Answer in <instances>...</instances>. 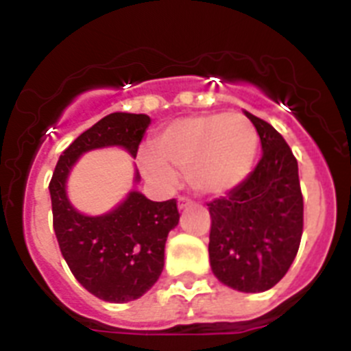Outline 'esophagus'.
<instances>
[{
    "mask_svg": "<svg viewBox=\"0 0 351 351\" xmlns=\"http://www.w3.org/2000/svg\"><path fill=\"white\" fill-rule=\"evenodd\" d=\"M190 206H191V200H190V198L179 197V200H178V207H179V210L186 209V207H190Z\"/></svg>",
    "mask_w": 351,
    "mask_h": 351,
    "instance_id": "34e87169",
    "label": "esophagus"
}]
</instances>
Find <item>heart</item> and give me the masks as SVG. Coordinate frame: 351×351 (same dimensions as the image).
Listing matches in <instances>:
<instances>
[{
    "mask_svg": "<svg viewBox=\"0 0 351 351\" xmlns=\"http://www.w3.org/2000/svg\"><path fill=\"white\" fill-rule=\"evenodd\" d=\"M154 147L156 151L141 149L137 163L158 190H173L179 184V169L197 191L221 195L250 176L258 133L243 114H197L167 125L154 138Z\"/></svg>",
    "mask_w": 351,
    "mask_h": 351,
    "instance_id": "b5f03b06",
    "label": "heart"
}]
</instances>
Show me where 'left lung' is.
<instances>
[{
	"label": "left lung",
	"instance_id": "1",
	"mask_svg": "<svg viewBox=\"0 0 351 351\" xmlns=\"http://www.w3.org/2000/svg\"><path fill=\"white\" fill-rule=\"evenodd\" d=\"M262 144L255 170L209 204V260L226 287L258 293L287 274L302 237L299 165L280 133L244 110Z\"/></svg>",
	"mask_w": 351,
	"mask_h": 351
}]
</instances>
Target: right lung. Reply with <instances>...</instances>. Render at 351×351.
I'll return each instance as SVG.
<instances>
[{"label":"right lung","mask_w":351,"mask_h":351,"mask_svg":"<svg viewBox=\"0 0 351 351\" xmlns=\"http://www.w3.org/2000/svg\"><path fill=\"white\" fill-rule=\"evenodd\" d=\"M149 125L145 114H108L64 149L49 184L61 255L75 280L105 302H130L156 283L167 237L179 223L178 204L173 198L153 202L132 190L110 210L89 216L70 202L68 178L80 156L96 149L121 147L135 158ZM138 181L135 169L133 184Z\"/></svg>","instance_id":"1"}]
</instances>
